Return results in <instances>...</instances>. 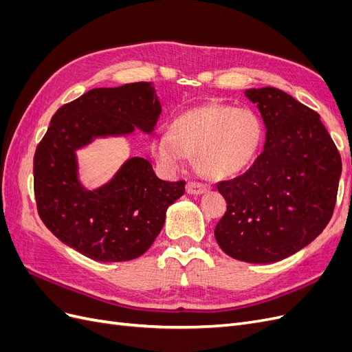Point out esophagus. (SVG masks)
<instances>
[{"label":"esophagus","mask_w":352,"mask_h":352,"mask_svg":"<svg viewBox=\"0 0 352 352\" xmlns=\"http://www.w3.org/2000/svg\"><path fill=\"white\" fill-rule=\"evenodd\" d=\"M210 189V186L207 184H202V182H198V180H190V182L186 186V190L189 194L192 195H199V194H204L207 192V190Z\"/></svg>","instance_id":"obj_1"}]
</instances>
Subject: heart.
<instances>
[{
  "label": "heart",
  "instance_id": "obj_1",
  "mask_svg": "<svg viewBox=\"0 0 352 352\" xmlns=\"http://www.w3.org/2000/svg\"><path fill=\"white\" fill-rule=\"evenodd\" d=\"M264 127L248 109L211 102L179 114L168 133L154 138V157L167 168H180L188 155L208 177L225 179L243 172L257 157Z\"/></svg>",
  "mask_w": 352,
  "mask_h": 352
}]
</instances>
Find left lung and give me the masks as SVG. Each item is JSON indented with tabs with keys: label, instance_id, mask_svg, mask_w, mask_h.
<instances>
[{
	"label": "left lung",
	"instance_id": "left-lung-1",
	"mask_svg": "<svg viewBox=\"0 0 352 352\" xmlns=\"http://www.w3.org/2000/svg\"><path fill=\"white\" fill-rule=\"evenodd\" d=\"M245 94L263 116L265 145L247 172L217 184L228 208L214 236L233 258L273 263L323 232L342 162L320 114L272 87Z\"/></svg>",
	"mask_w": 352,
	"mask_h": 352
}]
</instances>
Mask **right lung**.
Instances as JSON below:
<instances>
[{"mask_svg":"<svg viewBox=\"0 0 352 352\" xmlns=\"http://www.w3.org/2000/svg\"><path fill=\"white\" fill-rule=\"evenodd\" d=\"M160 113L151 82H133L91 89L52 116L35 151L34 189L41 220L61 242L97 261L133 260L151 247L185 180L167 182L148 160L133 157L109 185L91 192L76 177L74 150L133 126L151 132Z\"/></svg>","mask_w":352,"mask_h":352,"instance_id":"add662e5","label":"right lung"}]
</instances>
